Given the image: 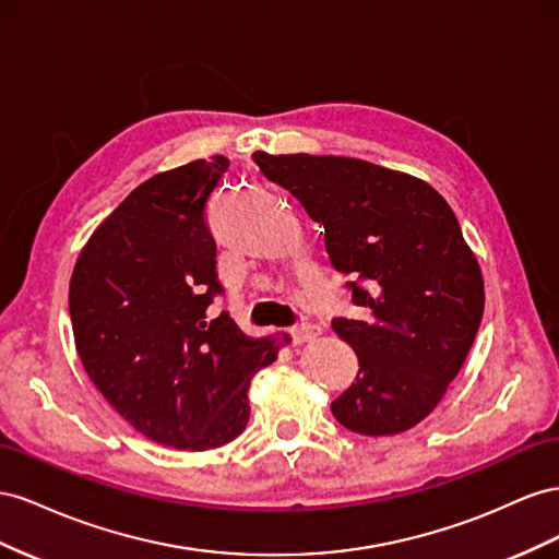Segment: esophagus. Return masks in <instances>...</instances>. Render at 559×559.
<instances>
[{
  "label": "esophagus",
  "instance_id": "esophagus-1",
  "mask_svg": "<svg viewBox=\"0 0 559 559\" xmlns=\"http://www.w3.org/2000/svg\"><path fill=\"white\" fill-rule=\"evenodd\" d=\"M323 334L321 325H313V323H301L297 328H293V340L297 344H305V342H313Z\"/></svg>",
  "mask_w": 559,
  "mask_h": 559
}]
</instances>
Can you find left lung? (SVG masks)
<instances>
[{"instance_id":"8db88e82","label":"left lung","mask_w":559,"mask_h":559,"mask_svg":"<svg viewBox=\"0 0 559 559\" xmlns=\"http://www.w3.org/2000/svg\"><path fill=\"white\" fill-rule=\"evenodd\" d=\"M254 164L325 229L332 266L350 274L362 318H334L360 370L332 414L360 436L424 421L464 368L485 281L450 203L414 175L354 156L266 154Z\"/></svg>"}]
</instances>
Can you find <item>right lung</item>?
Masks as SVG:
<instances>
[{
	"label": "right lung",
	"mask_w": 559,
	"mask_h": 559,
	"mask_svg": "<svg viewBox=\"0 0 559 559\" xmlns=\"http://www.w3.org/2000/svg\"><path fill=\"white\" fill-rule=\"evenodd\" d=\"M229 158H197L138 185L91 234L70 278L76 354L138 433L213 450L248 424L250 379L290 334L248 337L209 307L222 293L205 205Z\"/></svg>",
	"instance_id": "1"
}]
</instances>
